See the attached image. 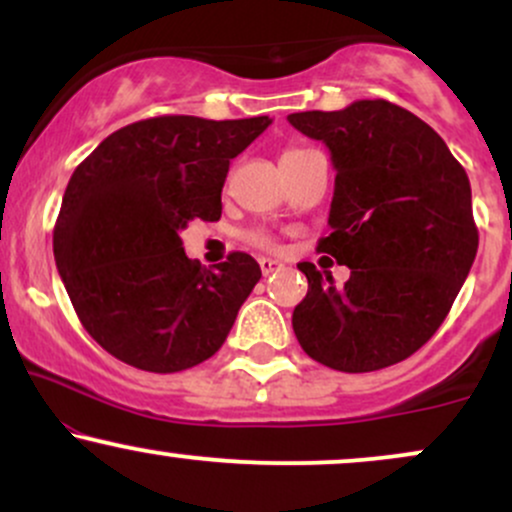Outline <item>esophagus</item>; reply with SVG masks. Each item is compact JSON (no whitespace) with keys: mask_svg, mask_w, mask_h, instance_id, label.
Masks as SVG:
<instances>
[{"mask_svg":"<svg viewBox=\"0 0 512 512\" xmlns=\"http://www.w3.org/2000/svg\"><path fill=\"white\" fill-rule=\"evenodd\" d=\"M260 269H262L264 276H269V274L279 272V269H284V264L276 262V260H269V257H262V260H260Z\"/></svg>","mask_w":512,"mask_h":512,"instance_id":"1","label":"esophagus"}]
</instances>
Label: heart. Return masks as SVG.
<instances>
[{
    "label": "heart",
    "mask_w": 512,
    "mask_h": 512,
    "mask_svg": "<svg viewBox=\"0 0 512 512\" xmlns=\"http://www.w3.org/2000/svg\"><path fill=\"white\" fill-rule=\"evenodd\" d=\"M303 151H308V149H286L284 154H281V161H289V158L303 154ZM245 238H248V243L257 245V248H264V250H272L274 248L272 236H267V233H262V231H250Z\"/></svg>",
    "instance_id": "obj_1"
}]
</instances>
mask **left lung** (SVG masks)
<instances>
[{
  "label": "left lung",
  "instance_id": "8db88e82",
  "mask_svg": "<svg viewBox=\"0 0 512 512\" xmlns=\"http://www.w3.org/2000/svg\"><path fill=\"white\" fill-rule=\"evenodd\" d=\"M289 122L332 154L330 233L317 250L351 269L344 286L313 262L293 310L298 344L322 366L370 373L409 358L436 334L479 248L469 178L438 132L375 98Z\"/></svg>",
  "mask_w": 512,
  "mask_h": 512
}]
</instances>
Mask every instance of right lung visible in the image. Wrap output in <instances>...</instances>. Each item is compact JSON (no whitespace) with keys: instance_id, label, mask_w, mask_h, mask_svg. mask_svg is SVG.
Returning <instances> with one entry per match:
<instances>
[{"instance_id":"right-lung-1","label":"right lung","mask_w":512,"mask_h":512,"mask_svg":"<svg viewBox=\"0 0 512 512\" xmlns=\"http://www.w3.org/2000/svg\"><path fill=\"white\" fill-rule=\"evenodd\" d=\"M272 125L161 115L105 137L64 190L52 250L84 330L149 373H178L221 349L260 264L231 252L216 269L182 250L187 221L221 219L231 158Z\"/></svg>"}]
</instances>
